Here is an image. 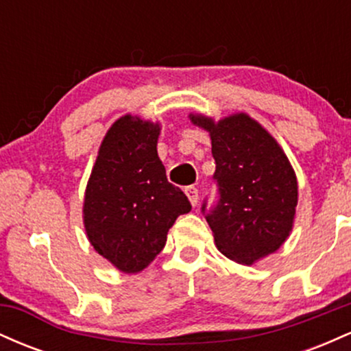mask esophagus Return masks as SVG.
Returning <instances> with one entry per match:
<instances>
[{
  "mask_svg": "<svg viewBox=\"0 0 351 351\" xmlns=\"http://www.w3.org/2000/svg\"><path fill=\"white\" fill-rule=\"evenodd\" d=\"M184 193H186L189 203H191L193 206H196V204H198V198H199V196H198V188L186 186V188H184Z\"/></svg>",
  "mask_w": 351,
  "mask_h": 351,
  "instance_id": "34e87169",
  "label": "esophagus"
}]
</instances>
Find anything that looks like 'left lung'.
Returning a JSON list of instances; mask_svg holds the SVG:
<instances>
[{"mask_svg":"<svg viewBox=\"0 0 351 351\" xmlns=\"http://www.w3.org/2000/svg\"><path fill=\"white\" fill-rule=\"evenodd\" d=\"M211 135L217 201L203 211L217 249L239 264L277 251L292 231L297 178L287 156L267 132L245 114L215 123L189 117Z\"/></svg>","mask_w":351,"mask_h":351,"instance_id":"8db88e82","label":"left lung"}]
</instances>
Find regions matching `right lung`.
Listing matches in <instances>:
<instances>
[{
	"mask_svg": "<svg viewBox=\"0 0 351 351\" xmlns=\"http://www.w3.org/2000/svg\"><path fill=\"white\" fill-rule=\"evenodd\" d=\"M160 125L125 115L100 145L87 183L84 224L100 256L119 271L140 272L162 252L176 217L191 211L167 180L156 153Z\"/></svg>",
	"mask_w": 351,
	"mask_h": 351,
	"instance_id": "add662e5",
	"label": "right lung"
}]
</instances>
